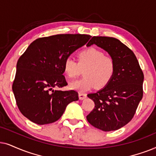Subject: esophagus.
Instances as JSON below:
<instances>
[{
	"mask_svg": "<svg viewBox=\"0 0 156 156\" xmlns=\"http://www.w3.org/2000/svg\"><path fill=\"white\" fill-rule=\"evenodd\" d=\"M78 96H79V99L80 100H83V99H85L87 97V95L86 94V93L80 92L79 93H78Z\"/></svg>",
	"mask_w": 156,
	"mask_h": 156,
	"instance_id": "1",
	"label": "esophagus"
}]
</instances>
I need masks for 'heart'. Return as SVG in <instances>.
<instances>
[{
  "label": "heart",
  "mask_w": 156,
  "mask_h": 156,
  "mask_svg": "<svg viewBox=\"0 0 156 156\" xmlns=\"http://www.w3.org/2000/svg\"><path fill=\"white\" fill-rule=\"evenodd\" d=\"M77 61L68 57L63 64L64 74L70 79L78 78L84 70L83 78L70 84L73 89L86 91L95 86L97 88H103L109 84L115 73V59L95 48L79 52Z\"/></svg>",
  "instance_id": "1"
}]
</instances>
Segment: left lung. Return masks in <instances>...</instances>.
<instances>
[{"label": "left lung", "instance_id": "obj_1", "mask_svg": "<svg viewBox=\"0 0 156 156\" xmlns=\"http://www.w3.org/2000/svg\"><path fill=\"white\" fill-rule=\"evenodd\" d=\"M95 44L104 49L116 62L115 73L109 84L88 95L95 107L86 116L95 128L111 131L129 123L143 95L144 76L133 52L112 37L93 36L87 46Z\"/></svg>", "mask_w": 156, "mask_h": 156}]
</instances>
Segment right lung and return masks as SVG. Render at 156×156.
<instances>
[{"label":"right lung","instance_id":"1","mask_svg":"<svg viewBox=\"0 0 156 156\" xmlns=\"http://www.w3.org/2000/svg\"><path fill=\"white\" fill-rule=\"evenodd\" d=\"M90 38L89 35L58 34L30 43L18 59L12 86L16 104L25 117L38 125L53 123L70 103L78 101L76 91L53 88L67 86L63 62Z\"/></svg>","mask_w":156,"mask_h":156}]
</instances>
